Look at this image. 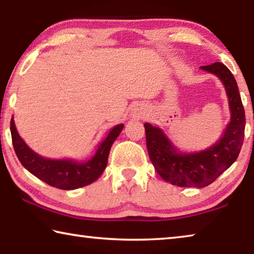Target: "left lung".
Returning <instances> with one entry per match:
<instances>
[{
    "label": "left lung",
    "instance_id": "obj_1",
    "mask_svg": "<svg viewBox=\"0 0 254 254\" xmlns=\"http://www.w3.org/2000/svg\"><path fill=\"white\" fill-rule=\"evenodd\" d=\"M216 75L226 89L231 121L220 140L200 152L182 153L174 147L160 127L144 123L149 158L157 173L179 187H206L230 168L239 157L244 139L246 113L234 76L224 64L201 66Z\"/></svg>",
    "mask_w": 254,
    "mask_h": 254
}]
</instances>
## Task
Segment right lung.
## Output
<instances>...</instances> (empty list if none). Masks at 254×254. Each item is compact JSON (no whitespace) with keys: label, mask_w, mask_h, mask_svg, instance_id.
<instances>
[{"label":"right lung","mask_w":254,"mask_h":254,"mask_svg":"<svg viewBox=\"0 0 254 254\" xmlns=\"http://www.w3.org/2000/svg\"><path fill=\"white\" fill-rule=\"evenodd\" d=\"M124 124H119L110 131L104 141L98 145L96 153L87 161L53 160L39 156L25 144L16 131L14 120L11 119L12 143L16 157L25 169L50 186L70 190L92 184L105 170L112 144L123 130Z\"/></svg>","instance_id":"1"}]
</instances>
